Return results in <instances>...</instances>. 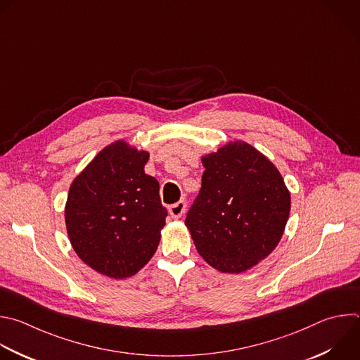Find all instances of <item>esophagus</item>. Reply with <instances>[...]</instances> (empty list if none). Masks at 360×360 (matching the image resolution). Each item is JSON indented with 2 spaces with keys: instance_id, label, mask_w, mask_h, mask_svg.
I'll use <instances>...</instances> for the list:
<instances>
[{
  "instance_id": "34e87169",
  "label": "esophagus",
  "mask_w": 360,
  "mask_h": 360,
  "mask_svg": "<svg viewBox=\"0 0 360 360\" xmlns=\"http://www.w3.org/2000/svg\"><path fill=\"white\" fill-rule=\"evenodd\" d=\"M185 210H186V203H185V200H179V202H176V203H174V205L169 206V214H171L174 219H179V217L185 213Z\"/></svg>"
}]
</instances>
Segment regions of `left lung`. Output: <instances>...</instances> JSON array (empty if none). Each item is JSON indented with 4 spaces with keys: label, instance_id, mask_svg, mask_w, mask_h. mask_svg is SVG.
<instances>
[{
    "label": "left lung",
    "instance_id": "1",
    "mask_svg": "<svg viewBox=\"0 0 360 360\" xmlns=\"http://www.w3.org/2000/svg\"><path fill=\"white\" fill-rule=\"evenodd\" d=\"M199 195L185 224L213 269L238 274L266 259L281 240L291 196L274 164L245 141L202 157Z\"/></svg>",
    "mask_w": 360,
    "mask_h": 360
}]
</instances>
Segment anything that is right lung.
I'll return each mask as SVG.
<instances>
[{"label": "right lung", "instance_id": "obj_1", "mask_svg": "<svg viewBox=\"0 0 360 360\" xmlns=\"http://www.w3.org/2000/svg\"><path fill=\"white\" fill-rule=\"evenodd\" d=\"M150 158L118 140L75 178L65 206L70 245L80 260L110 278L139 273L157 252L168 214Z\"/></svg>", "mask_w": 360, "mask_h": 360}]
</instances>
